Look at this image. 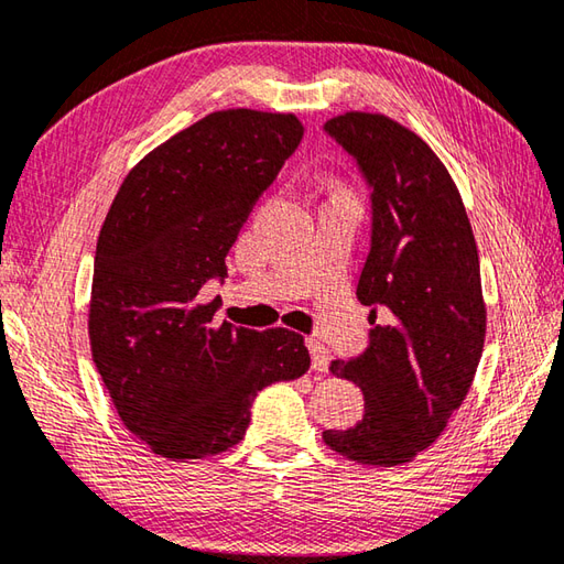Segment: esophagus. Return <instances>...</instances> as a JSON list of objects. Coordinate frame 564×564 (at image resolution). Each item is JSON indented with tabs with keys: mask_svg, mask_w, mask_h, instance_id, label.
Returning a JSON list of instances; mask_svg holds the SVG:
<instances>
[{
	"mask_svg": "<svg viewBox=\"0 0 564 564\" xmlns=\"http://www.w3.org/2000/svg\"><path fill=\"white\" fill-rule=\"evenodd\" d=\"M307 349H311V357H313V371L325 373L329 369V351L319 345L317 339H307Z\"/></svg>",
	"mask_w": 564,
	"mask_h": 564,
	"instance_id": "1",
	"label": "esophagus"
}]
</instances>
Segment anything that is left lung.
<instances>
[{"mask_svg": "<svg viewBox=\"0 0 564 564\" xmlns=\"http://www.w3.org/2000/svg\"><path fill=\"white\" fill-rule=\"evenodd\" d=\"M325 131L371 187V251L357 297L373 307V327L364 355L329 367L359 383L367 413L323 440L359 465H405L447 427L479 367L487 305L477 241L455 181L415 131L371 112L333 117ZM377 306L391 324L376 325Z\"/></svg>", "mask_w": 564, "mask_h": 564, "instance_id": "1", "label": "left lung"}]
</instances>
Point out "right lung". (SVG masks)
<instances>
[{
    "mask_svg": "<svg viewBox=\"0 0 564 564\" xmlns=\"http://www.w3.org/2000/svg\"><path fill=\"white\" fill-rule=\"evenodd\" d=\"M303 139L295 115L223 109L147 153L99 229L90 293L93 361L153 455L203 459L235 447L251 401L311 369L301 335L217 323L197 303L261 193Z\"/></svg>",
    "mask_w": 564,
    "mask_h": 564,
    "instance_id": "right-lung-1",
    "label": "right lung"
}]
</instances>
